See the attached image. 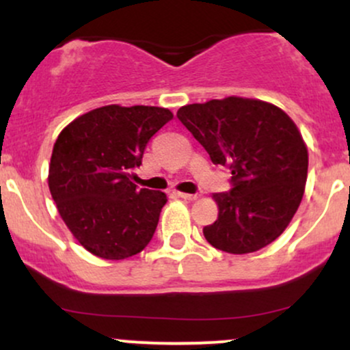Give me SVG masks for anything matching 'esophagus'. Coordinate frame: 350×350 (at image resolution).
Listing matches in <instances>:
<instances>
[{
	"mask_svg": "<svg viewBox=\"0 0 350 350\" xmlns=\"http://www.w3.org/2000/svg\"><path fill=\"white\" fill-rule=\"evenodd\" d=\"M178 196L180 199H186V200H196L199 198L198 194H187V192H178Z\"/></svg>",
	"mask_w": 350,
	"mask_h": 350,
	"instance_id": "34e87169",
	"label": "esophagus"
}]
</instances>
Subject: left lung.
Segmentation results:
<instances>
[{"label":"left lung","mask_w":350,"mask_h":350,"mask_svg":"<svg viewBox=\"0 0 350 350\" xmlns=\"http://www.w3.org/2000/svg\"><path fill=\"white\" fill-rule=\"evenodd\" d=\"M180 123L212 163L232 171V189L214 194L219 217L204 237L243 255L270 245L298 211L308 178V150L293 120L262 100L227 97L178 110Z\"/></svg>","instance_id":"8db88e82"}]
</instances>
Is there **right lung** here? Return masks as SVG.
Returning a JSON list of instances; mask_svg holds the SVG:
<instances>
[{
  "mask_svg": "<svg viewBox=\"0 0 350 350\" xmlns=\"http://www.w3.org/2000/svg\"><path fill=\"white\" fill-rule=\"evenodd\" d=\"M172 118L167 108L107 105L67 124L55 139L49 189L72 235L105 260H123L151 242L166 194L138 189L151 136Z\"/></svg>",
  "mask_w": 350,
  "mask_h": 350,
  "instance_id": "obj_1",
  "label": "right lung"
}]
</instances>
